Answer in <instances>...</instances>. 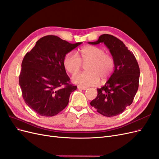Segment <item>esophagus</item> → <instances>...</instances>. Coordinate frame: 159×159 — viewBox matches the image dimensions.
I'll use <instances>...</instances> for the list:
<instances>
[{
    "instance_id": "1",
    "label": "esophagus",
    "mask_w": 159,
    "mask_h": 159,
    "mask_svg": "<svg viewBox=\"0 0 159 159\" xmlns=\"http://www.w3.org/2000/svg\"><path fill=\"white\" fill-rule=\"evenodd\" d=\"M78 88L79 89H81V90H85L86 89H87V88L86 87H81V86H80V85L78 86Z\"/></svg>"
}]
</instances>
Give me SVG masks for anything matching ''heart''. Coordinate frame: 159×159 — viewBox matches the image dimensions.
Instances as JSON below:
<instances>
[{
  "mask_svg": "<svg viewBox=\"0 0 159 159\" xmlns=\"http://www.w3.org/2000/svg\"><path fill=\"white\" fill-rule=\"evenodd\" d=\"M88 64L87 72L75 75L72 78L73 82L81 87H88L97 85L99 78L102 81L107 80L115 69L114 57L106 54L105 50L98 46H88L80 50V57L75 52H69L64 59L66 70L72 75L79 71L82 65Z\"/></svg>",
  "mask_w": 159,
  "mask_h": 159,
  "instance_id": "obj_1",
  "label": "heart"
}]
</instances>
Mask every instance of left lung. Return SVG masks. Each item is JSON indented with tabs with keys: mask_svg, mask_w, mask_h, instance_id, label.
Here are the masks:
<instances>
[{
	"mask_svg": "<svg viewBox=\"0 0 159 159\" xmlns=\"http://www.w3.org/2000/svg\"><path fill=\"white\" fill-rule=\"evenodd\" d=\"M102 42L114 57L115 70L106 84L97 89V97L90 105L103 116L113 117L122 113L133 103L139 88L140 70L133 52L117 38L104 34L96 42L88 43Z\"/></svg>",
	"mask_w": 159,
	"mask_h": 159,
	"instance_id": "left-lung-1",
	"label": "left lung"
}]
</instances>
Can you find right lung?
I'll list each match as a JSON object with an SVG mask.
<instances>
[{
    "instance_id": "obj_1",
    "label": "right lung",
    "mask_w": 159,
    "mask_h": 159,
    "mask_svg": "<svg viewBox=\"0 0 159 159\" xmlns=\"http://www.w3.org/2000/svg\"><path fill=\"white\" fill-rule=\"evenodd\" d=\"M81 43L71 44L48 35L38 40L24 57L19 85L25 103L37 114L54 116L68 105L77 86L70 84L64 59Z\"/></svg>"
}]
</instances>
